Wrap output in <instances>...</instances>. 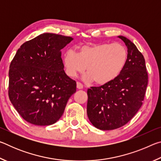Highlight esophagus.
I'll use <instances>...</instances> for the list:
<instances>
[{"label": "esophagus", "instance_id": "1", "mask_svg": "<svg viewBox=\"0 0 161 161\" xmlns=\"http://www.w3.org/2000/svg\"><path fill=\"white\" fill-rule=\"evenodd\" d=\"M77 89H83L84 86H83V84H81V83L77 82Z\"/></svg>", "mask_w": 161, "mask_h": 161}]
</instances>
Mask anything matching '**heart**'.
I'll return each instance as SVG.
<instances>
[{
	"mask_svg": "<svg viewBox=\"0 0 161 161\" xmlns=\"http://www.w3.org/2000/svg\"><path fill=\"white\" fill-rule=\"evenodd\" d=\"M127 59L128 50L123 45L99 43L81 46L77 54L67 51L64 57V66L70 77H76L86 69L85 80L103 85L121 74Z\"/></svg>",
	"mask_w": 161,
	"mask_h": 161,
	"instance_id": "obj_1",
	"label": "heart"
}]
</instances>
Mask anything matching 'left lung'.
<instances>
[{
	"label": "left lung",
	"instance_id": "left-lung-1",
	"mask_svg": "<svg viewBox=\"0 0 161 161\" xmlns=\"http://www.w3.org/2000/svg\"><path fill=\"white\" fill-rule=\"evenodd\" d=\"M119 37L128 48L124 69L111 82L87 90V116L101 130H114L126 124L142 106L148 85L143 55L129 39Z\"/></svg>",
	"mask_w": 161,
	"mask_h": 161
}]
</instances>
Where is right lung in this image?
I'll list each match as a JSON object with an SVG mask.
<instances>
[{"mask_svg":"<svg viewBox=\"0 0 161 161\" xmlns=\"http://www.w3.org/2000/svg\"><path fill=\"white\" fill-rule=\"evenodd\" d=\"M72 40L44 33L24 42L9 69L8 96L19 114L32 124L49 126L64 113L77 83L65 74L61 50Z\"/></svg>","mask_w":161,"mask_h":161,"instance_id":"add662e5","label":"right lung"}]
</instances>
